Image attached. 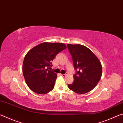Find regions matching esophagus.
<instances>
[{"label":"esophagus","instance_id":"esophagus-1","mask_svg":"<svg viewBox=\"0 0 123 123\" xmlns=\"http://www.w3.org/2000/svg\"><path fill=\"white\" fill-rule=\"evenodd\" d=\"M61 75L62 76H63V77H66L67 75L66 74H61Z\"/></svg>","mask_w":123,"mask_h":123}]
</instances>
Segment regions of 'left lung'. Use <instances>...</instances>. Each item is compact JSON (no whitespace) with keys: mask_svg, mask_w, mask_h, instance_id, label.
I'll use <instances>...</instances> for the list:
<instances>
[{"mask_svg":"<svg viewBox=\"0 0 123 123\" xmlns=\"http://www.w3.org/2000/svg\"><path fill=\"white\" fill-rule=\"evenodd\" d=\"M74 66L77 70L74 82L68 88L79 94L89 92L98 83L102 74V64L98 57L88 47L81 44H67Z\"/></svg>","mask_w":123,"mask_h":123,"instance_id":"1","label":"left lung"}]
</instances>
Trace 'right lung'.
Wrapping results in <instances>:
<instances>
[{"instance_id": "add662e5", "label": "right lung", "mask_w": 123, "mask_h": 123, "mask_svg": "<svg viewBox=\"0 0 123 123\" xmlns=\"http://www.w3.org/2000/svg\"><path fill=\"white\" fill-rule=\"evenodd\" d=\"M66 48L62 43L43 42L28 51L24 60L23 73L31 90L44 95L53 90L57 74L48 68L52 67L56 55Z\"/></svg>"}]
</instances>
